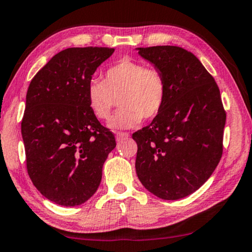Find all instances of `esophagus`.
Instances as JSON below:
<instances>
[{
	"label": "esophagus",
	"mask_w": 252,
	"mask_h": 252,
	"mask_svg": "<svg viewBox=\"0 0 252 252\" xmlns=\"http://www.w3.org/2000/svg\"><path fill=\"white\" fill-rule=\"evenodd\" d=\"M127 137H129V133H126V132H116L115 133V138H116V140H118V141L126 139Z\"/></svg>",
	"instance_id": "esophagus-1"
}]
</instances>
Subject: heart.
<instances>
[{"label":"heart","instance_id":"heart-1","mask_svg":"<svg viewBox=\"0 0 252 252\" xmlns=\"http://www.w3.org/2000/svg\"><path fill=\"white\" fill-rule=\"evenodd\" d=\"M118 98L121 108L109 122L112 129H130L143 118H157L166 98L164 76L157 68L123 59L106 70L104 81L88 84V106L99 120L109 119Z\"/></svg>","mask_w":252,"mask_h":252}]
</instances>
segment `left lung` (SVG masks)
I'll return each instance as SVG.
<instances>
[{
  "instance_id": "left-lung-1",
  "label": "left lung",
  "mask_w": 252,
  "mask_h": 252,
  "mask_svg": "<svg viewBox=\"0 0 252 252\" xmlns=\"http://www.w3.org/2000/svg\"><path fill=\"white\" fill-rule=\"evenodd\" d=\"M165 79L166 98L150 126L132 134L145 189L179 200L203 185L222 154L226 113L215 79L192 52L173 45L137 48Z\"/></svg>"
}]
</instances>
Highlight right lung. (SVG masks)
I'll return each instance as SVG.
<instances>
[{
    "mask_svg": "<svg viewBox=\"0 0 252 252\" xmlns=\"http://www.w3.org/2000/svg\"><path fill=\"white\" fill-rule=\"evenodd\" d=\"M114 48H68L31 81L21 134L27 172L42 195L63 207L89 200L115 137L92 114L87 88Z\"/></svg>",
    "mask_w": 252,
    "mask_h": 252,
    "instance_id": "obj_1",
    "label": "right lung"
}]
</instances>
